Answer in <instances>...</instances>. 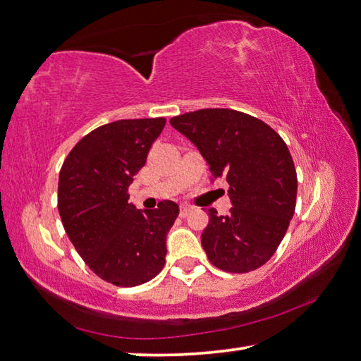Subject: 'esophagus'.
Listing matches in <instances>:
<instances>
[{
  "label": "esophagus",
  "instance_id": "obj_1",
  "mask_svg": "<svg viewBox=\"0 0 361 361\" xmlns=\"http://www.w3.org/2000/svg\"><path fill=\"white\" fill-rule=\"evenodd\" d=\"M190 212H192V207H190V206H180L179 216H180V217H187Z\"/></svg>",
  "mask_w": 361,
  "mask_h": 361
}]
</instances>
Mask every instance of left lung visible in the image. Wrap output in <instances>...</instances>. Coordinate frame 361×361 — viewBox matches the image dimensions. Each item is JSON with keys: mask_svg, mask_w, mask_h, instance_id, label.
<instances>
[{"mask_svg": "<svg viewBox=\"0 0 361 361\" xmlns=\"http://www.w3.org/2000/svg\"><path fill=\"white\" fill-rule=\"evenodd\" d=\"M169 123L197 145L214 179L230 185V212L211 207L201 235L209 262L235 274L263 267L295 214L298 179L287 144L263 120L235 109H200Z\"/></svg>", "mask_w": 361, "mask_h": 361, "instance_id": "obj_1", "label": "left lung"}]
</instances>
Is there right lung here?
Segmentation results:
<instances>
[{
  "label": "right lung",
  "mask_w": 361,
  "mask_h": 361,
  "mask_svg": "<svg viewBox=\"0 0 361 361\" xmlns=\"http://www.w3.org/2000/svg\"><path fill=\"white\" fill-rule=\"evenodd\" d=\"M166 118H133L101 125L74 145L59 177L63 226L94 274L117 287H136L160 273L166 235L179 216L174 201L141 212L128 187L164 128Z\"/></svg>",
  "instance_id": "1"
}]
</instances>
